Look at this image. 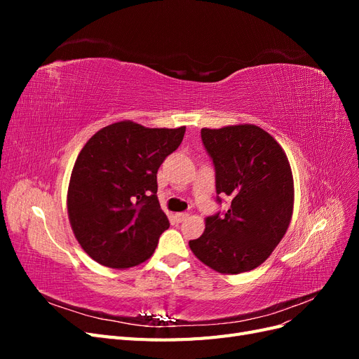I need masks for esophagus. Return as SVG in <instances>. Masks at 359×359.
Here are the masks:
<instances>
[{
	"mask_svg": "<svg viewBox=\"0 0 359 359\" xmlns=\"http://www.w3.org/2000/svg\"><path fill=\"white\" fill-rule=\"evenodd\" d=\"M187 219H189V214H186V212H178V214H175V220H177V223H181V222L187 220Z\"/></svg>",
	"mask_w": 359,
	"mask_h": 359,
	"instance_id": "esophagus-1",
	"label": "esophagus"
}]
</instances>
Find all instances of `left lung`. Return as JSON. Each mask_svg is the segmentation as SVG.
I'll use <instances>...</instances> for the list:
<instances>
[{"mask_svg": "<svg viewBox=\"0 0 359 359\" xmlns=\"http://www.w3.org/2000/svg\"><path fill=\"white\" fill-rule=\"evenodd\" d=\"M201 136L215 168V191L232 202L224 215L206 217L203 233L189 245L217 273H247L271 256L292 220L295 191L287 156L255 124L202 128Z\"/></svg>", "mask_w": 359, "mask_h": 359, "instance_id": "8db88e82", "label": "left lung"}]
</instances>
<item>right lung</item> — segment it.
Returning <instances> with one entry per match:
<instances>
[{
    "label": "right lung",
    "mask_w": 359,
    "mask_h": 359,
    "mask_svg": "<svg viewBox=\"0 0 359 359\" xmlns=\"http://www.w3.org/2000/svg\"><path fill=\"white\" fill-rule=\"evenodd\" d=\"M186 127L118 121L99 130L74 161L67 212L76 240L95 262L124 269L153 256L169 227L157 198V170Z\"/></svg>",
    "instance_id": "right-lung-1"
}]
</instances>
